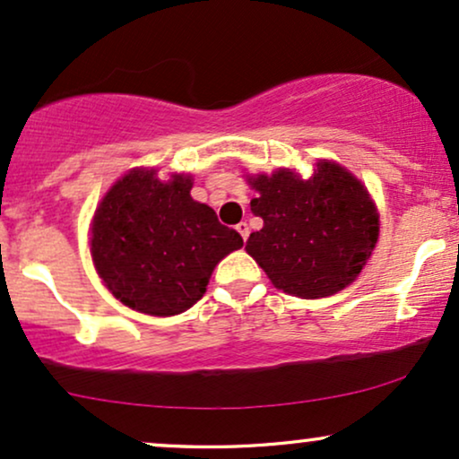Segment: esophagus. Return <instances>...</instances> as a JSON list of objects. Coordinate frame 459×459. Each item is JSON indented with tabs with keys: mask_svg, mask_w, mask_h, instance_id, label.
<instances>
[{
	"mask_svg": "<svg viewBox=\"0 0 459 459\" xmlns=\"http://www.w3.org/2000/svg\"><path fill=\"white\" fill-rule=\"evenodd\" d=\"M236 231H238V234L242 236V240H247V238H249V225H247L245 221H242V223L236 225Z\"/></svg>",
	"mask_w": 459,
	"mask_h": 459,
	"instance_id": "obj_1",
	"label": "esophagus"
}]
</instances>
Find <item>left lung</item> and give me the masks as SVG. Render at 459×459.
<instances>
[{
	"label": "left lung",
	"mask_w": 459,
	"mask_h": 459,
	"mask_svg": "<svg viewBox=\"0 0 459 459\" xmlns=\"http://www.w3.org/2000/svg\"><path fill=\"white\" fill-rule=\"evenodd\" d=\"M251 212L264 228L247 253L274 288L299 299H325L348 288L378 242V210L346 167L320 160L303 180L292 169L249 176Z\"/></svg>",
	"instance_id": "1"
}]
</instances>
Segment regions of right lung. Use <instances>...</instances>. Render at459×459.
Listing matches in <instances>:
<instances>
[{"label": "right lung", "instance_id": "add662e5", "mask_svg": "<svg viewBox=\"0 0 459 459\" xmlns=\"http://www.w3.org/2000/svg\"><path fill=\"white\" fill-rule=\"evenodd\" d=\"M193 178L131 169L102 197L90 251L102 283L139 314L176 316L206 292L214 266L240 249L236 230L191 197Z\"/></svg>", "mask_w": 459, "mask_h": 459}]
</instances>
